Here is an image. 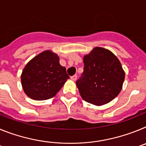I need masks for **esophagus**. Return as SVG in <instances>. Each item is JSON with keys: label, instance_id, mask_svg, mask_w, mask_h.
<instances>
[{"label": "esophagus", "instance_id": "esophagus-1", "mask_svg": "<svg viewBox=\"0 0 146 146\" xmlns=\"http://www.w3.org/2000/svg\"><path fill=\"white\" fill-rule=\"evenodd\" d=\"M77 74H74V75H73L71 77V79H72L73 81H75L76 80H77Z\"/></svg>", "mask_w": 146, "mask_h": 146}]
</instances>
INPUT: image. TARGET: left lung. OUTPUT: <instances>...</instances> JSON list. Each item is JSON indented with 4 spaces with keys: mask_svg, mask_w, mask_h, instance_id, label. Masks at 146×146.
I'll return each instance as SVG.
<instances>
[{
    "mask_svg": "<svg viewBox=\"0 0 146 146\" xmlns=\"http://www.w3.org/2000/svg\"><path fill=\"white\" fill-rule=\"evenodd\" d=\"M81 77L76 81L85 101L102 105L119 94L125 74L117 57L110 50L95 47L83 58Z\"/></svg>",
    "mask_w": 146,
    "mask_h": 146,
    "instance_id": "8db88e82",
    "label": "left lung"
}]
</instances>
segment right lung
<instances>
[{"label": "right lung", "instance_id": "1", "mask_svg": "<svg viewBox=\"0 0 146 146\" xmlns=\"http://www.w3.org/2000/svg\"><path fill=\"white\" fill-rule=\"evenodd\" d=\"M59 64V58L49 50L28 62L21 75L23 90L34 100H46L55 96L69 76Z\"/></svg>", "mask_w": 146, "mask_h": 146}]
</instances>
